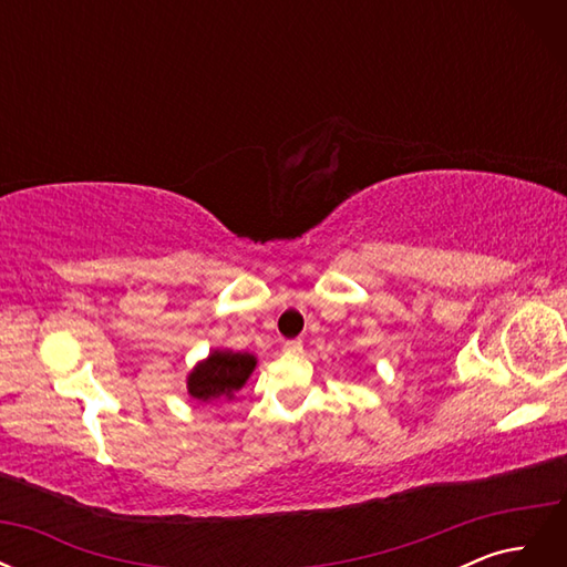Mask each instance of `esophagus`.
Masks as SVG:
<instances>
[{"mask_svg": "<svg viewBox=\"0 0 567 567\" xmlns=\"http://www.w3.org/2000/svg\"><path fill=\"white\" fill-rule=\"evenodd\" d=\"M284 352L286 354H302V340H286Z\"/></svg>", "mask_w": 567, "mask_h": 567, "instance_id": "34e87169", "label": "esophagus"}]
</instances>
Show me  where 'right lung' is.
Returning <instances> with one entry per match:
<instances>
[{
    "label": "right lung",
    "mask_w": 567,
    "mask_h": 567,
    "mask_svg": "<svg viewBox=\"0 0 567 567\" xmlns=\"http://www.w3.org/2000/svg\"><path fill=\"white\" fill-rule=\"evenodd\" d=\"M252 369L255 357L248 352H213L188 375V394L203 402L231 398L244 388Z\"/></svg>",
    "instance_id": "right-lung-1"
}]
</instances>
